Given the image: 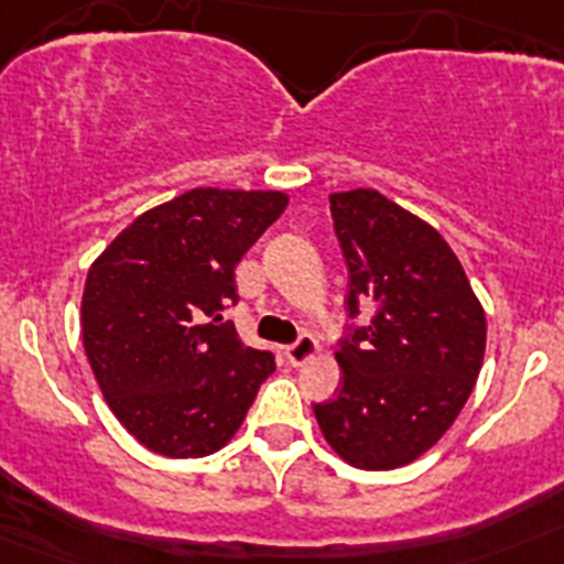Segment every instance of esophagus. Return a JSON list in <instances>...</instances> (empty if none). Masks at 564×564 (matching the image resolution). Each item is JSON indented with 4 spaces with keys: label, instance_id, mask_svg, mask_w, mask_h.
Listing matches in <instances>:
<instances>
[{
    "label": "esophagus",
    "instance_id": "esophagus-1",
    "mask_svg": "<svg viewBox=\"0 0 564 564\" xmlns=\"http://www.w3.org/2000/svg\"><path fill=\"white\" fill-rule=\"evenodd\" d=\"M313 356H318V341L313 336H302L296 344L285 347V358L293 364V367L311 361Z\"/></svg>",
    "mask_w": 564,
    "mask_h": 564
}]
</instances>
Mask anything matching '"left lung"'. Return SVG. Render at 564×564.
Listing matches in <instances>:
<instances>
[{"instance_id":"8db88e82","label":"left lung","mask_w":564,"mask_h":564,"mask_svg":"<svg viewBox=\"0 0 564 564\" xmlns=\"http://www.w3.org/2000/svg\"><path fill=\"white\" fill-rule=\"evenodd\" d=\"M350 268V316L376 307L341 341L338 395L316 403L330 449L364 471L417 460L449 430L480 376L486 311L449 242L376 188L330 194Z\"/></svg>"}]
</instances>
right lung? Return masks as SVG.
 Instances as JSON below:
<instances>
[{"instance_id":"obj_1","label":"right lung","mask_w":564,"mask_h":564,"mask_svg":"<svg viewBox=\"0 0 564 564\" xmlns=\"http://www.w3.org/2000/svg\"><path fill=\"white\" fill-rule=\"evenodd\" d=\"M285 206V192L192 188L134 217L89 265V367L123 430L154 455L223 449L276 370L220 313L237 302V262Z\"/></svg>"}]
</instances>
